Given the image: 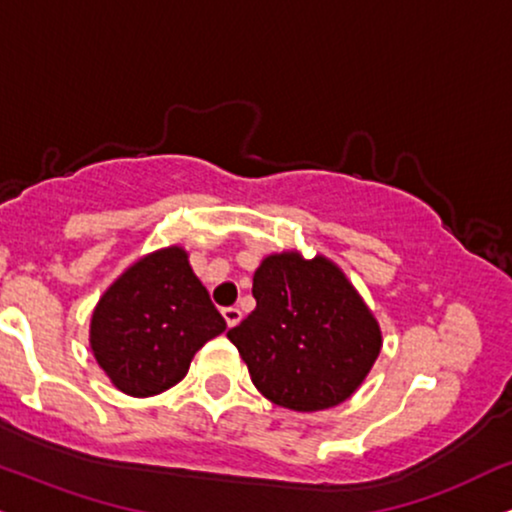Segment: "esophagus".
<instances>
[{
  "mask_svg": "<svg viewBox=\"0 0 512 512\" xmlns=\"http://www.w3.org/2000/svg\"><path fill=\"white\" fill-rule=\"evenodd\" d=\"M223 318H225L227 327H235V325H239V320H242V311H239L237 306H227V308H223Z\"/></svg>",
  "mask_w": 512,
  "mask_h": 512,
  "instance_id": "obj_1",
  "label": "esophagus"
}]
</instances>
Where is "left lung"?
Here are the masks:
<instances>
[{
  "instance_id": "1",
  "label": "left lung",
  "mask_w": 512,
  "mask_h": 512,
  "mask_svg": "<svg viewBox=\"0 0 512 512\" xmlns=\"http://www.w3.org/2000/svg\"><path fill=\"white\" fill-rule=\"evenodd\" d=\"M251 292L256 308L227 339L256 389L301 413L349 399L375 363L382 337L342 270L323 256L275 254L256 270Z\"/></svg>"
}]
</instances>
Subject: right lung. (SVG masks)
Instances as JSON below:
<instances>
[{"label": "right lung", "instance_id": "add662e5", "mask_svg": "<svg viewBox=\"0 0 512 512\" xmlns=\"http://www.w3.org/2000/svg\"><path fill=\"white\" fill-rule=\"evenodd\" d=\"M178 246L125 270L92 315L97 363L130 396H154L187 375L194 353L225 330Z\"/></svg>", "mask_w": 512, "mask_h": 512}]
</instances>
